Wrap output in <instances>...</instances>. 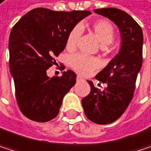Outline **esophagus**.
<instances>
[{
	"label": "esophagus",
	"mask_w": 151,
	"mask_h": 151,
	"mask_svg": "<svg viewBox=\"0 0 151 151\" xmlns=\"http://www.w3.org/2000/svg\"><path fill=\"white\" fill-rule=\"evenodd\" d=\"M76 81H77V82H80V81H83V78H82L81 76H77V77H76Z\"/></svg>",
	"instance_id": "1"
}]
</instances>
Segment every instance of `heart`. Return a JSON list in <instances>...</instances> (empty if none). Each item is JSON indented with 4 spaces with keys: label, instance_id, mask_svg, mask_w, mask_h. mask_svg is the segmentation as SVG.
Masks as SVG:
<instances>
[{
    "label": "heart",
    "instance_id": "heart-1",
    "mask_svg": "<svg viewBox=\"0 0 151 151\" xmlns=\"http://www.w3.org/2000/svg\"><path fill=\"white\" fill-rule=\"evenodd\" d=\"M83 26L76 25L71 30L68 36L66 43L68 50L72 51L76 49L79 38L83 33ZM91 28L96 37L99 38V42L103 45V46H106L113 43L115 33L113 25L109 22L103 19H99L95 21L91 24ZM70 66L77 73L83 76H87L99 67V61L97 58L78 53L73 55L70 58Z\"/></svg>",
    "mask_w": 151,
    "mask_h": 151
}]
</instances>
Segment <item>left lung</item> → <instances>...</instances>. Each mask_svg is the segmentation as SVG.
Masks as SVG:
<instances>
[{"label":"left lung","mask_w":151,"mask_h":151,"mask_svg":"<svg viewBox=\"0 0 151 151\" xmlns=\"http://www.w3.org/2000/svg\"><path fill=\"white\" fill-rule=\"evenodd\" d=\"M94 12L113 21L121 36L119 52L96 76V79L106 83L107 87L100 91L88 81L91 92L82 99L86 117L97 124L105 125L118 119L133 99L142 64L143 35L140 25L123 10L106 8Z\"/></svg>","instance_id":"1"}]
</instances>
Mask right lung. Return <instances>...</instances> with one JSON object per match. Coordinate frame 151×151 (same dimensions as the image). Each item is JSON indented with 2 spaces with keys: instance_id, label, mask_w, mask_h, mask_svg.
<instances>
[{
  "instance_id": "right-lung-1",
  "label": "right lung",
  "mask_w": 151,
  "mask_h": 151,
  "mask_svg": "<svg viewBox=\"0 0 151 151\" xmlns=\"http://www.w3.org/2000/svg\"><path fill=\"white\" fill-rule=\"evenodd\" d=\"M88 10L70 12L37 8L25 14L12 28L9 40V69L22 113L37 122L54 119L64 96L75 85L72 70L49 77L47 69L66 47L71 30L91 15Z\"/></svg>"
}]
</instances>
